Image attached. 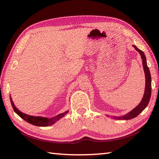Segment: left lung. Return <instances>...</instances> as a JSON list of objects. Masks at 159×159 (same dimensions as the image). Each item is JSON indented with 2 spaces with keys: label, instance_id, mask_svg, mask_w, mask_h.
I'll return each mask as SVG.
<instances>
[{
  "label": "left lung",
  "instance_id": "left-lung-1",
  "mask_svg": "<svg viewBox=\"0 0 159 159\" xmlns=\"http://www.w3.org/2000/svg\"><path fill=\"white\" fill-rule=\"evenodd\" d=\"M133 47L134 48V49L137 50V51L139 52V53L141 55V59H142L143 67V70H144V72H145V76H146V88H145V92H144L143 97L139 105L134 108L133 110H132L131 111H130L129 113L126 114L125 116H124L122 117L113 116V118H115V119H117V120H131V119H133V118L136 117L138 115H139L145 109H146V107L148 106V103H149V101L150 99L151 91H152L151 75H150V70H149V68H148V67L147 66L146 56H145L144 53L142 50L138 49L136 46L134 45Z\"/></svg>",
  "mask_w": 159,
  "mask_h": 159
}]
</instances>
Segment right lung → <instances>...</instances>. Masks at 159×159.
<instances>
[{
	"label": "right lung",
	"instance_id": "right-lung-1",
	"mask_svg": "<svg viewBox=\"0 0 159 159\" xmlns=\"http://www.w3.org/2000/svg\"><path fill=\"white\" fill-rule=\"evenodd\" d=\"M10 100H11V104L13 110H14L15 112L18 114L20 117H22L24 120L27 121L28 123H30L33 125H35V126H50V125L55 124L57 121H58L59 119H61V118L65 116L66 114L68 113V111H66V112L60 113L55 117H52L50 118L42 117H39V116H37V117L31 116H29V115H26L25 113L21 112V111H20L18 109H17L16 107L14 105V104H13V100H12L11 97H10Z\"/></svg>",
	"mask_w": 159,
	"mask_h": 159
}]
</instances>
